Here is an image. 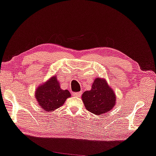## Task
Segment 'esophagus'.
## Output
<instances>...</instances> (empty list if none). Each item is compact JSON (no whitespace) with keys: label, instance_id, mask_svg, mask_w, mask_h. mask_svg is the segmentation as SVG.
Returning <instances> with one entry per match:
<instances>
[{"label":"esophagus","instance_id":"obj_1","mask_svg":"<svg viewBox=\"0 0 156 156\" xmlns=\"http://www.w3.org/2000/svg\"><path fill=\"white\" fill-rule=\"evenodd\" d=\"M74 97H80L81 95V92H77V93H73Z\"/></svg>","mask_w":156,"mask_h":156}]
</instances>
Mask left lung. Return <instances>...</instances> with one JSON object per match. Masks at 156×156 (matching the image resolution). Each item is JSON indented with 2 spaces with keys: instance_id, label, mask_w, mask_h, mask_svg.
Returning <instances> with one entry per match:
<instances>
[{
  "instance_id": "1",
  "label": "left lung",
  "mask_w": 156,
  "mask_h": 156,
  "mask_svg": "<svg viewBox=\"0 0 156 156\" xmlns=\"http://www.w3.org/2000/svg\"><path fill=\"white\" fill-rule=\"evenodd\" d=\"M81 98L86 108L98 115L110 111L115 105V94L101 78H97L91 90L84 92Z\"/></svg>"
}]
</instances>
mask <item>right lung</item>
<instances>
[{"instance_id":"obj_1","label":"right lung","mask_w":156,"mask_h":156,"mask_svg":"<svg viewBox=\"0 0 156 156\" xmlns=\"http://www.w3.org/2000/svg\"><path fill=\"white\" fill-rule=\"evenodd\" d=\"M71 95L68 90H62L55 76H53L36 90L38 104L46 111H55L64 104Z\"/></svg>"}]
</instances>
